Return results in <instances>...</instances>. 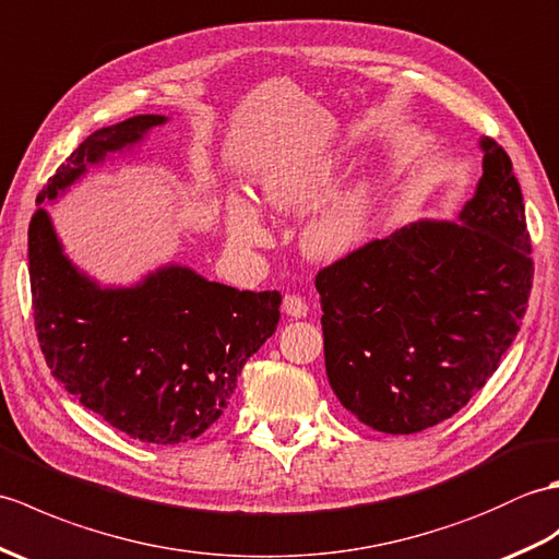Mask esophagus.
Here are the masks:
<instances>
[{"mask_svg":"<svg viewBox=\"0 0 559 559\" xmlns=\"http://www.w3.org/2000/svg\"><path fill=\"white\" fill-rule=\"evenodd\" d=\"M282 313L287 316V318L301 320V318H306V313H308V306H306V301L301 299V296L287 294V296H284V301H282Z\"/></svg>","mask_w":559,"mask_h":559,"instance_id":"1","label":"esophagus"}]
</instances>
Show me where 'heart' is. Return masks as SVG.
Masks as SVG:
<instances>
[{"instance_id": "b5f03b06", "label": "heart", "mask_w": 559, "mask_h": 559, "mask_svg": "<svg viewBox=\"0 0 559 559\" xmlns=\"http://www.w3.org/2000/svg\"><path fill=\"white\" fill-rule=\"evenodd\" d=\"M346 163L340 153H322L296 159L267 171L260 179V201L280 215H304L337 189ZM378 186L358 179L334 193L304 227V251L316 260H337L366 239L376 215ZM225 229L231 246L241 251L265 248L270 229L263 210L253 198L229 193L225 201Z\"/></svg>"}]
</instances>
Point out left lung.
I'll use <instances>...</instances> for the list:
<instances>
[{"instance_id":"8db88e82","label":"left lung","mask_w":559,"mask_h":559,"mask_svg":"<svg viewBox=\"0 0 559 559\" xmlns=\"http://www.w3.org/2000/svg\"><path fill=\"white\" fill-rule=\"evenodd\" d=\"M483 175L456 222L418 219L316 277L325 370L346 412L412 436L498 370L526 313L533 263L512 159L478 139Z\"/></svg>"}]
</instances>
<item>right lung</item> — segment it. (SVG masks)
I'll return each mask as SVG.
<instances>
[{"mask_svg":"<svg viewBox=\"0 0 559 559\" xmlns=\"http://www.w3.org/2000/svg\"><path fill=\"white\" fill-rule=\"evenodd\" d=\"M167 121L135 115L91 133L45 183L28 229L35 330L49 370L85 408L151 444L189 442L225 414L243 364L275 334L282 304L277 292H239L181 263L103 284L67 255L47 205Z\"/></svg>","mask_w":559,"mask_h":559,"instance_id":"1","label":"right lung"}]
</instances>
